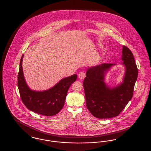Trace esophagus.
Here are the masks:
<instances>
[{"label": "esophagus", "instance_id": "34e87169", "mask_svg": "<svg viewBox=\"0 0 151 151\" xmlns=\"http://www.w3.org/2000/svg\"><path fill=\"white\" fill-rule=\"evenodd\" d=\"M78 77L80 79L82 80V79H84V78L86 77V73L84 72H80L79 73Z\"/></svg>", "mask_w": 151, "mask_h": 151}]
</instances>
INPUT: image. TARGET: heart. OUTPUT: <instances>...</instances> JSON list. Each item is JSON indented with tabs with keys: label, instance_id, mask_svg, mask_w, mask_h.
<instances>
[{
	"label": "heart",
	"instance_id": "heart-1",
	"mask_svg": "<svg viewBox=\"0 0 151 151\" xmlns=\"http://www.w3.org/2000/svg\"><path fill=\"white\" fill-rule=\"evenodd\" d=\"M93 63H94V64L97 63V60H96V59H94L93 60Z\"/></svg>",
	"mask_w": 151,
	"mask_h": 151
}]
</instances>
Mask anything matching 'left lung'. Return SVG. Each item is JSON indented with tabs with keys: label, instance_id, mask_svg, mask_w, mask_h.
<instances>
[{
	"label": "left lung",
	"instance_id": "8db88e82",
	"mask_svg": "<svg viewBox=\"0 0 151 151\" xmlns=\"http://www.w3.org/2000/svg\"><path fill=\"white\" fill-rule=\"evenodd\" d=\"M122 64L125 74L122 83L109 88L104 82L105 75L113 63H103L87 69L83 86L86 107L94 116L99 119L119 115L132 97L137 78V68L134 55L126 46L122 48Z\"/></svg>",
	"mask_w": 151,
	"mask_h": 151
}]
</instances>
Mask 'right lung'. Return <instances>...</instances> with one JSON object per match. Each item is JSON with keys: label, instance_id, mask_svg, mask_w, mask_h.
<instances>
[{"label": "right lung", "instance_id": "add662e5", "mask_svg": "<svg viewBox=\"0 0 151 151\" xmlns=\"http://www.w3.org/2000/svg\"><path fill=\"white\" fill-rule=\"evenodd\" d=\"M22 55L17 78V86L22 102L29 110L41 115L52 116L58 114L65 105L68 90L76 81L77 75L62 79L50 89L45 91H35L29 88L24 77Z\"/></svg>", "mask_w": 151, "mask_h": 151}]
</instances>
